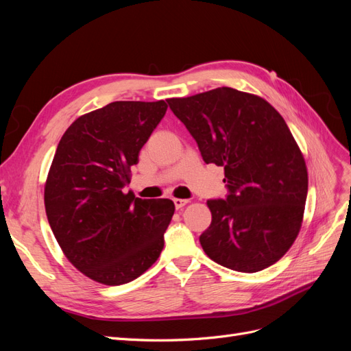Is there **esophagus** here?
Returning <instances> with one entry per match:
<instances>
[{
    "mask_svg": "<svg viewBox=\"0 0 351 351\" xmlns=\"http://www.w3.org/2000/svg\"><path fill=\"white\" fill-rule=\"evenodd\" d=\"M173 202H174L176 209H182L184 205L189 204V200H186V199H173Z\"/></svg>",
    "mask_w": 351,
    "mask_h": 351,
    "instance_id": "1",
    "label": "esophagus"
}]
</instances>
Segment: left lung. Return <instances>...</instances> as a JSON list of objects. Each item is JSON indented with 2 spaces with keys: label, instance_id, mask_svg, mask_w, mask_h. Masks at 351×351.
I'll use <instances>...</instances> for the list:
<instances>
[{
  "label": "left lung",
  "instance_id": "1",
  "mask_svg": "<svg viewBox=\"0 0 351 351\" xmlns=\"http://www.w3.org/2000/svg\"><path fill=\"white\" fill-rule=\"evenodd\" d=\"M167 102L204 161L224 167L228 195L206 202L212 221L202 249L239 272L278 262L299 234L307 196L304 158L280 112L232 88Z\"/></svg>",
  "mask_w": 351,
  "mask_h": 351
}]
</instances>
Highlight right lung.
<instances>
[{
    "mask_svg": "<svg viewBox=\"0 0 351 351\" xmlns=\"http://www.w3.org/2000/svg\"><path fill=\"white\" fill-rule=\"evenodd\" d=\"M167 108L111 102L79 117L57 146L44 195L48 222L66 258L93 281L130 282L164 249L173 200L134 197L124 187Z\"/></svg>",
    "mask_w": 351,
    "mask_h": 351,
    "instance_id": "add662e5",
    "label": "right lung"
}]
</instances>
